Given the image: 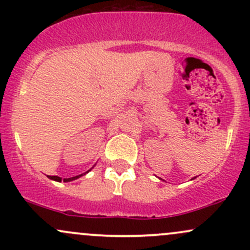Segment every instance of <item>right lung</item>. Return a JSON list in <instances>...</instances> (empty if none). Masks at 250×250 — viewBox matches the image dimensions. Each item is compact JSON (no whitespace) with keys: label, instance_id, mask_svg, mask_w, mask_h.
Masks as SVG:
<instances>
[{"label":"right lung","instance_id":"add662e5","mask_svg":"<svg viewBox=\"0 0 250 250\" xmlns=\"http://www.w3.org/2000/svg\"><path fill=\"white\" fill-rule=\"evenodd\" d=\"M94 168V167H93ZM91 170V168L89 169L88 171H85V173H83V174H81V175H77V176H73V177H69V179H63L62 180V177H59V176H49V175H47L48 177H49L50 180H53V181H56V182H61V181H63V182H70V181H74V180H76V179H79V177H81V176H83V175H85L87 173H89V171Z\"/></svg>","mask_w":250,"mask_h":250}]
</instances>
